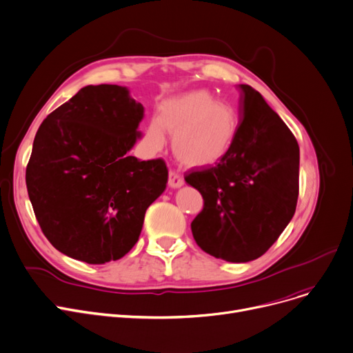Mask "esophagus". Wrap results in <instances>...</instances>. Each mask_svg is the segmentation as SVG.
Returning <instances> with one entry per match:
<instances>
[{
	"label": "esophagus",
	"instance_id": "esophagus-1",
	"mask_svg": "<svg viewBox=\"0 0 353 353\" xmlns=\"http://www.w3.org/2000/svg\"><path fill=\"white\" fill-rule=\"evenodd\" d=\"M168 185L171 186V188H181V186L183 185V178L179 174H176L175 171H170Z\"/></svg>",
	"mask_w": 353,
	"mask_h": 353
}]
</instances>
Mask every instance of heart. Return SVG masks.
<instances>
[{
	"label": "heart",
	"mask_w": 353,
	"mask_h": 353,
	"mask_svg": "<svg viewBox=\"0 0 353 353\" xmlns=\"http://www.w3.org/2000/svg\"><path fill=\"white\" fill-rule=\"evenodd\" d=\"M165 132L172 134L174 154L186 167H211L231 152L238 118L228 103L196 90L161 102L158 115L150 118L145 128V143L161 150Z\"/></svg>",
	"instance_id": "b5f03b06"
}]
</instances>
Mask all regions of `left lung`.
I'll return each mask as SVG.
<instances>
[{"label":"left lung","instance_id":"1","mask_svg":"<svg viewBox=\"0 0 353 353\" xmlns=\"http://www.w3.org/2000/svg\"><path fill=\"white\" fill-rule=\"evenodd\" d=\"M234 147L215 167L194 171L186 183L203 208L191 223L202 251L228 262L263 255L291 222L299 194V145L252 87L241 84Z\"/></svg>","mask_w":353,"mask_h":353}]
</instances>
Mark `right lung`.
I'll return each mask as SVG.
<instances>
[{"label":"right lung","instance_id":"obj_1","mask_svg":"<svg viewBox=\"0 0 353 353\" xmlns=\"http://www.w3.org/2000/svg\"><path fill=\"white\" fill-rule=\"evenodd\" d=\"M143 107L119 85H88L52 111L34 138L26 182L47 239L92 265L131 251L148 206L165 191L163 159L128 152Z\"/></svg>","mask_w":353,"mask_h":353}]
</instances>
